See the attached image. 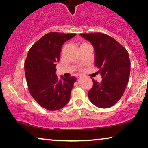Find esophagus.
<instances>
[{
    "label": "esophagus",
    "instance_id": "esophagus-1",
    "mask_svg": "<svg viewBox=\"0 0 148 148\" xmlns=\"http://www.w3.org/2000/svg\"><path fill=\"white\" fill-rule=\"evenodd\" d=\"M81 77V75H78L77 76V78H79V77Z\"/></svg>",
    "mask_w": 148,
    "mask_h": 148
}]
</instances>
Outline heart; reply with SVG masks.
Instances as JSON below:
<instances>
[{"instance_id": "heart-1", "label": "heart", "mask_w": 148, "mask_h": 148, "mask_svg": "<svg viewBox=\"0 0 148 148\" xmlns=\"http://www.w3.org/2000/svg\"><path fill=\"white\" fill-rule=\"evenodd\" d=\"M84 43H86V42H83V43H82V44H84ZM82 44H81V45H82Z\"/></svg>"}]
</instances>
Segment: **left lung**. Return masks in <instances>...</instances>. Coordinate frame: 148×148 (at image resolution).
Wrapping results in <instances>:
<instances>
[{"mask_svg":"<svg viewBox=\"0 0 148 148\" xmlns=\"http://www.w3.org/2000/svg\"><path fill=\"white\" fill-rule=\"evenodd\" d=\"M95 49V65L102 77L101 83L93 81L88 91L92 103L100 108H108L121 99L130 74V59L127 51L116 40L102 33H81Z\"/></svg>","mask_w":148,"mask_h":148,"instance_id":"left-lung-1","label":"left lung"}]
</instances>
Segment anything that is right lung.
Listing matches in <instances>:
<instances>
[{"mask_svg":"<svg viewBox=\"0 0 148 148\" xmlns=\"http://www.w3.org/2000/svg\"><path fill=\"white\" fill-rule=\"evenodd\" d=\"M75 33H49L29 49L25 63V72L29 93L40 106L49 111L63 108L70 99L75 82V77L57 79L56 63L61 47Z\"/></svg>","mask_w":148,"mask_h":148,"instance_id":"right-lung-1","label":"right lung"}]
</instances>
